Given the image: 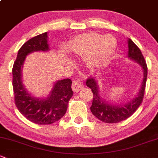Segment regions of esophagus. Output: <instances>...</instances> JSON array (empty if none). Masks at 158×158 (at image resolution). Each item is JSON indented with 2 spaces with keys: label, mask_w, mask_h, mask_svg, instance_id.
Returning a JSON list of instances; mask_svg holds the SVG:
<instances>
[{
  "label": "esophagus",
  "mask_w": 158,
  "mask_h": 158,
  "mask_svg": "<svg viewBox=\"0 0 158 158\" xmlns=\"http://www.w3.org/2000/svg\"><path fill=\"white\" fill-rule=\"evenodd\" d=\"M84 87L83 82L79 80H74L72 84V89L74 92H79V91L82 90Z\"/></svg>",
  "instance_id": "34e87169"
}]
</instances>
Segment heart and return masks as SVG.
Wrapping results in <instances>:
<instances>
[{
    "mask_svg": "<svg viewBox=\"0 0 158 158\" xmlns=\"http://www.w3.org/2000/svg\"><path fill=\"white\" fill-rule=\"evenodd\" d=\"M117 48V40L110 35L84 33L68 42L66 51L75 57L84 58L85 65L92 71L105 67Z\"/></svg>",
    "mask_w": 158,
    "mask_h": 158,
    "instance_id": "obj_1",
    "label": "heart"
}]
</instances>
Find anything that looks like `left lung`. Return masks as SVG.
<instances>
[{
  "mask_svg": "<svg viewBox=\"0 0 158 158\" xmlns=\"http://www.w3.org/2000/svg\"><path fill=\"white\" fill-rule=\"evenodd\" d=\"M128 58L135 61L141 66L143 71V79L140 89L132 99L123 104H116L105 101L101 96L97 79L89 78L86 81V85L92 89L93 93L92 104L91 111L94 117L101 121L107 123H116L129 118L135 113L142 104L145 94V83L147 79L148 68L140 49L131 39H128Z\"/></svg>",
  "mask_w": 158,
  "mask_h": 158,
  "instance_id": "1",
  "label": "left lung"
}]
</instances>
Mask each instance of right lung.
Returning a JSON list of instances; mask_svg holds the SVG:
<instances>
[{
	"label": "right lung",
	"instance_id": "right-lung-1",
	"mask_svg": "<svg viewBox=\"0 0 158 158\" xmlns=\"http://www.w3.org/2000/svg\"><path fill=\"white\" fill-rule=\"evenodd\" d=\"M48 32L42 33L26 41L20 48L13 66V88L15 104L21 114L34 123L48 125L62 118L68 102L73 95L69 79L58 80L48 95L37 98L31 95L23 83V67L26 56L36 51H49Z\"/></svg>",
	"mask_w": 158,
	"mask_h": 158
}]
</instances>
